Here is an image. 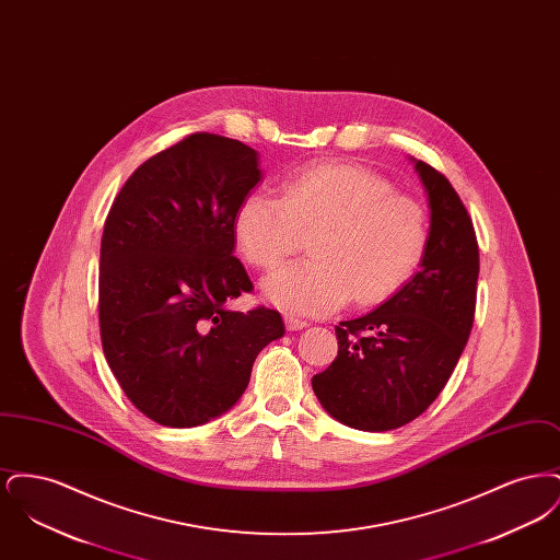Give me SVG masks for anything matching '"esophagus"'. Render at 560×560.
Wrapping results in <instances>:
<instances>
[{
	"label": "esophagus",
	"mask_w": 560,
	"mask_h": 560,
	"mask_svg": "<svg viewBox=\"0 0 560 560\" xmlns=\"http://www.w3.org/2000/svg\"><path fill=\"white\" fill-rule=\"evenodd\" d=\"M308 323L304 319H298V317H285V327L290 329V331H298V329H302V327H306Z\"/></svg>",
	"instance_id": "34e87169"
}]
</instances>
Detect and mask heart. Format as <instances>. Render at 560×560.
Masks as SVG:
<instances>
[{
	"label": "heart",
	"mask_w": 560,
	"mask_h": 560,
	"mask_svg": "<svg viewBox=\"0 0 560 560\" xmlns=\"http://www.w3.org/2000/svg\"><path fill=\"white\" fill-rule=\"evenodd\" d=\"M235 240L249 265L272 270L317 233L313 260L275 272L265 292L295 315H331L350 298L386 302L427 256L428 213L382 174L352 163L308 165L285 178L281 197L249 192L235 213Z\"/></svg>",
	"instance_id": "heart-1"
}]
</instances>
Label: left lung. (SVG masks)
<instances>
[{
	"mask_svg": "<svg viewBox=\"0 0 560 560\" xmlns=\"http://www.w3.org/2000/svg\"><path fill=\"white\" fill-rule=\"evenodd\" d=\"M430 203L422 268L370 315L336 325L338 357L313 377L325 411L357 430L384 432L424 413L468 342L479 279V243L452 183L416 161Z\"/></svg>",
	"mask_w": 560,
	"mask_h": 560,
	"instance_id": "obj_1",
	"label": "left lung"
}]
</instances>
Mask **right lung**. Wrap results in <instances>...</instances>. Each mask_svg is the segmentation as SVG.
<instances>
[{
    "instance_id": "obj_1",
    "label": "right lung",
    "mask_w": 560,
    "mask_h": 560,
    "mask_svg": "<svg viewBox=\"0 0 560 560\" xmlns=\"http://www.w3.org/2000/svg\"><path fill=\"white\" fill-rule=\"evenodd\" d=\"M258 153L197 132L144 161L115 197L101 241L98 323L108 368L161 427L210 422L240 400L281 315L226 302L254 290L235 213L258 185Z\"/></svg>"
}]
</instances>
